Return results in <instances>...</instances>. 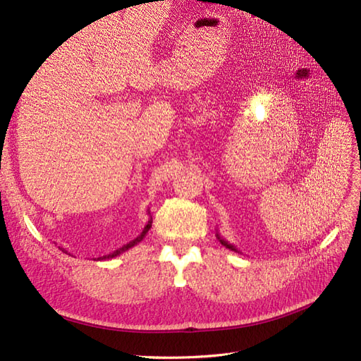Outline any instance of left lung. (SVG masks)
<instances>
[{
  "label": "left lung",
  "instance_id": "8db88e82",
  "mask_svg": "<svg viewBox=\"0 0 361 361\" xmlns=\"http://www.w3.org/2000/svg\"><path fill=\"white\" fill-rule=\"evenodd\" d=\"M216 238H218L219 241H221V244H222V246H225L226 249H229V250H234V252H238V253H241L235 246H234V244H231L229 241H226L221 234H219V231H216Z\"/></svg>",
  "mask_w": 361,
  "mask_h": 361
}]
</instances>
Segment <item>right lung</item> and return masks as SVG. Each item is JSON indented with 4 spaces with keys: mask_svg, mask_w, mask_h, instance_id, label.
Instances as JSON below:
<instances>
[{
    "mask_svg": "<svg viewBox=\"0 0 361 361\" xmlns=\"http://www.w3.org/2000/svg\"><path fill=\"white\" fill-rule=\"evenodd\" d=\"M148 214H149V210H148ZM151 226H152V218L149 216V219H148V224L145 225V228H143V231L140 233V235L139 237H136L135 240H132V241H128L127 244H124L123 247H120V249H117V250H114L112 253H109V255H105V256H99L97 257V261H104V259H112V257H115V256H120L123 252H126V250H128V249H132V247H135L136 244H139L143 238H145V235L148 234V231L151 229ZM65 252V250H63Z\"/></svg>",
    "mask_w": 361,
    "mask_h": 361,
    "instance_id": "right-lung-1",
    "label": "right lung"
}]
</instances>
